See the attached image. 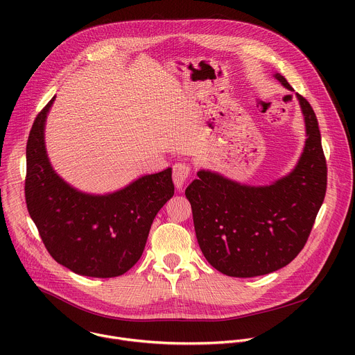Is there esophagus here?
Returning <instances> with one entry per match:
<instances>
[{
    "instance_id": "obj_1",
    "label": "esophagus",
    "mask_w": 355,
    "mask_h": 355,
    "mask_svg": "<svg viewBox=\"0 0 355 355\" xmlns=\"http://www.w3.org/2000/svg\"><path fill=\"white\" fill-rule=\"evenodd\" d=\"M191 173V164L187 162H178L173 166V180L177 188H181Z\"/></svg>"
}]
</instances>
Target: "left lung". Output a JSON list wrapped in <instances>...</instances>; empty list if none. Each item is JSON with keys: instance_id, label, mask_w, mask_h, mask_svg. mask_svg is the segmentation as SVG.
I'll return each mask as SVG.
<instances>
[{"instance_id": "left-lung-1", "label": "left lung", "mask_w": 355, "mask_h": 355, "mask_svg": "<svg viewBox=\"0 0 355 355\" xmlns=\"http://www.w3.org/2000/svg\"><path fill=\"white\" fill-rule=\"evenodd\" d=\"M275 78L289 91L284 76ZM306 141L296 167L266 187L241 185L200 170L185 189L198 244L229 277L251 278L288 266L305 247L327 187V166L313 108L296 94Z\"/></svg>"}]
</instances>
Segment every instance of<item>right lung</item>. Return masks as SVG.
Segmentation results:
<instances>
[{"label":"right lung","mask_w":355,"mask_h":355,"mask_svg":"<svg viewBox=\"0 0 355 355\" xmlns=\"http://www.w3.org/2000/svg\"><path fill=\"white\" fill-rule=\"evenodd\" d=\"M53 101L37 114L28 137V212L59 264L85 277H119L139 261L151 223L174 195L171 168L108 195L77 191L55 173L46 155L44 121Z\"/></svg>","instance_id":"obj_1"}]
</instances>
